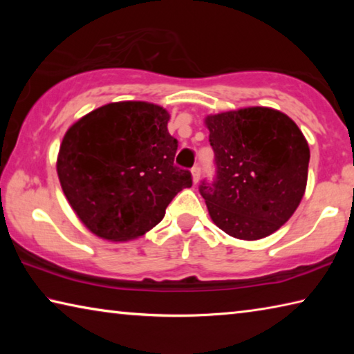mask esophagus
Instances as JSON below:
<instances>
[{
	"label": "esophagus",
	"instance_id": "esophagus-1",
	"mask_svg": "<svg viewBox=\"0 0 354 354\" xmlns=\"http://www.w3.org/2000/svg\"><path fill=\"white\" fill-rule=\"evenodd\" d=\"M200 175H201V169H200L198 165H195L194 169H192V179H194V184L198 183Z\"/></svg>",
	"mask_w": 354,
	"mask_h": 354
}]
</instances>
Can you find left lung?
Masks as SVG:
<instances>
[{
    "mask_svg": "<svg viewBox=\"0 0 354 354\" xmlns=\"http://www.w3.org/2000/svg\"><path fill=\"white\" fill-rule=\"evenodd\" d=\"M215 178L200 185L209 215L221 231L257 241L279 230L301 201L309 147L286 113L245 107L206 117Z\"/></svg>",
    "mask_w": 354,
    "mask_h": 354,
    "instance_id": "obj_1",
    "label": "left lung"
}]
</instances>
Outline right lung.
Segmentation results:
<instances>
[{
	"instance_id": "add662e5",
	"label": "right lung",
	"mask_w": 354,
	"mask_h": 354,
	"mask_svg": "<svg viewBox=\"0 0 354 354\" xmlns=\"http://www.w3.org/2000/svg\"><path fill=\"white\" fill-rule=\"evenodd\" d=\"M164 107L120 101L92 111L64 136L57 156L62 190L93 234L137 239L164 218L178 192L192 185L175 165L178 140Z\"/></svg>"
}]
</instances>
